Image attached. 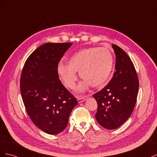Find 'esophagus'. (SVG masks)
<instances>
[{"label":"esophagus","mask_w":157,"mask_h":157,"mask_svg":"<svg viewBox=\"0 0 157 157\" xmlns=\"http://www.w3.org/2000/svg\"><path fill=\"white\" fill-rule=\"evenodd\" d=\"M87 98H88V96H79L77 97L78 103H82V102L84 101L85 100H86Z\"/></svg>","instance_id":"1"}]
</instances>
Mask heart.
Segmentation results:
<instances>
[{
    "mask_svg": "<svg viewBox=\"0 0 157 157\" xmlns=\"http://www.w3.org/2000/svg\"><path fill=\"white\" fill-rule=\"evenodd\" d=\"M114 59L111 52L105 47H92L80 50L71 56L68 65L60 63L58 71L65 86L73 89L76 86L79 72L84 80L80 83L77 90L84 92L91 85L100 87L105 84L111 75Z\"/></svg>",
    "mask_w": 157,
    "mask_h": 157,
    "instance_id": "b5f03b06",
    "label": "heart"
}]
</instances>
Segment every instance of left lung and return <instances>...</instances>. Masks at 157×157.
<instances>
[{"label":"left lung","instance_id":"1","mask_svg":"<svg viewBox=\"0 0 157 157\" xmlns=\"http://www.w3.org/2000/svg\"><path fill=\"white\" fill-rule=\"evenodd\" d=\"M116 56L115 71L107 85L94 94L98 103L96 118L102 127L114 130L129 118L134 110L139 89V80L130 57L113 44Z\"/></svg>","mask_w":157,"mask_h":157}]
</instances>
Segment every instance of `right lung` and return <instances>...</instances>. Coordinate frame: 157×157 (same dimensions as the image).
<instances>
[{"instance_id": "obj_1", "label": "right lung", "mask_w": 157, "mask_h": 157, "mask_svg": "<svg viewBox=\"0 0 157 157\" xmlns=\"http://www.w3.org/2000/svg\"><path fill=\"white\" fill-rule=\"evenodd\" d=\"M73 44L48 42L36 49L23 66L20 91L28 115L36 126L51 135L63 132L78 101L59 78L58 67Z\"/></svg>"}]
</instances>
